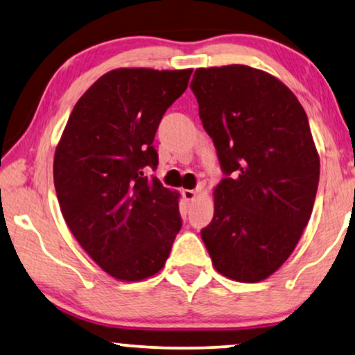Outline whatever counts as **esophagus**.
Listing matches in <instances>:
<instances>
[{
	"label": "esophagus",
	"instance_id": "1",
	"mask_svg": "<svg viewBox=\"0 0 355 355\" xmlns=\"http://www.w3.org/2000/svg\"><path fill=\"white\" fill-rule=\"evenodd\" d=\"M182 196H183V200L190 203V201L195 200L196 191H195V190H183V191H182Z\"/></svg>",
	"mask_w": 355,
	"mask_h": 355
}]
</instances>
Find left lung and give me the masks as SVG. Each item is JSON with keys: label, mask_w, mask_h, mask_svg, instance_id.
I'll use <instances>...</instances> for the list:
<instances>
[{"label": "left lung", "mask_w": 355, "mask_h": 355, "mask_svg": "<svg viewBox=\"0 0 355 355\" xmlns=\"http://www.w3.org/2000/svg\"><path fill=\"white\" fill-rule=\"evenodd\" d=\"M190 88L224 173L201 239L219 273L260 282L293 252L315 205L306 113L280 80L248 65L198 69Z\"/></svg>", "instance_id": "8db88e82"}]
</instances>
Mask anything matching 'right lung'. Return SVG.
<instances>
[{
    "mask_svg": "<svg viewBox=\"0 0 355 355\" xmlns=\"http://www.w3.org/2000/svg\"><path fill=\"white\" fill-rule=\"evenodd\" d=\"M191 71H107L75 105L57 146L53 185L67 226L118 280L159 272L182 227L178 195L146 172L159 165L157 128Z\"/></svg>",
    "mask_w": 355,
    "mask_h": 355,
    "instance_id": "1",
    "label": "right lung"
}]
</instances>
